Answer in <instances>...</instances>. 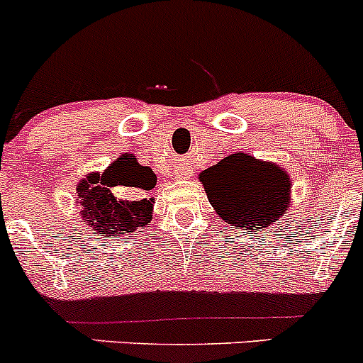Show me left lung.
<instances>
[{
	"instance_id": "8db88e82",
	"label": "left lung",
	"mask_w": 363,
	"mask_h": 363,
	"mask_svg": "<svg viewBox=\"0 0 363 363\" xmlns=\"http://www.w3.org/2000/svg\"><path fill=\"white\" fill-rule=\"evenodd\" d=\"M218 212H244L255 226H269L290 207V175L276 163L237 152L200 174Z\"/></svg>"
}]
</instances>
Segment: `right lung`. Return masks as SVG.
<instances>
[{"mask_svg":"<svg viewBox=\"0 0 363 363\" xmlns=\"http://www.w3.org/2000/svg\"><path fill=\"white\" fill-rule=\"evenodd\" d=\"M113 186H130L149 191L156 186V175L147 167L138 164L135 156H119L104 174H87L77 186V202L80 203V218L84 225L105 239L126 235L137 228H144L152 219V199L117 200L112 195Z\"/></svg>","mask_w":363,"mask_h":363,"instance_id":"1","label":"right lung"}]
</instances>
